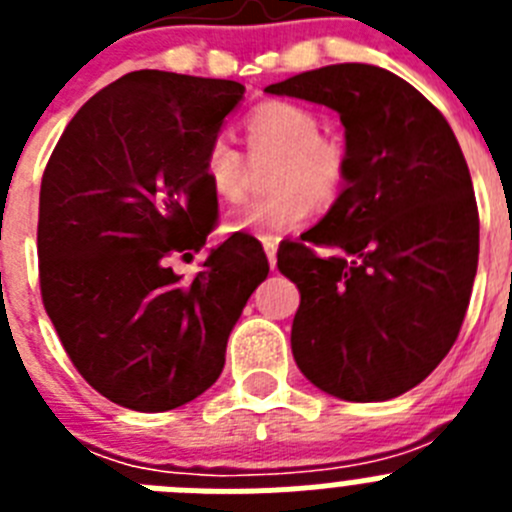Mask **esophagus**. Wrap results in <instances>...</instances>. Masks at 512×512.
Returning <instances> with one entry per match:
<instances>
[{
	"mask_svg": "<svg viewBox=\"0 0 512 512\" xmlns=\"http://www.w3.org/2000/svg\"><path fill=\"white\" fill-rule=\"evenodd\" d=\"M261 246H264L266 259H269V266L274 269V266H277V246H279V243L274 241V238H261Z\"/></svg>",
	"mask_w": 512,
	"mask_h": 512,
	"instance_id": "34e87169",
	"label": "esophagus"
}]
</instances>
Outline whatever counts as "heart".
Masks as SVG:
<instances>
[{"instance_id": "heart-1", "label": "heart", "mask_w": 512, "mask_h": 512, "mask_svg": "<svg viewBox=\"0 0 512 512\" xmlns=\"http://www.w3.org/2000/svg\"><path fill=\"white\" fill-rule=\"evenodd\" d=\"M251 156L274 153L269 192L259 200L235 205L225 230L279 238L300 228L315 205H330L348 179V151L343 140L320 133L318 115L297 102L271 99L253 107L243 120ZM202 179L220 200H238L246 184V158L225 135L210 140L202 158Z\"/></svg>"}]
</instances>
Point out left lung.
<instances>
[{
  "label": "left lung",
  "mask_w": 512,
  "mask_h": 512,
  "mask_svg": "<svg viewBox=\"0 0 512 512\" xmlns=\"http://www.w3.org/2000/svg\"><path fill=\"white\" fill-rule=\"evenodd\" d=\"M266 92L325 104L346 128V189L277 251L300 289L297 366L348 402L413 390L454 346L477 274V200L459 140L418 89L369 63L305 71Z\"/></svg>",
  "instance_id": "left-lung-1"
}]
</instances>
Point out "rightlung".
<instances>
[{"label":"right lung","mask_w":512,"mask_h":512,"mask_svg":"<svg viewBox=\"0 0 512 512\" xmlns=\"http://www.w3.org/2000/svg\"><path fill=\"white\" fill-rule=\"evenodd\" d=\"M246 87L133 71L66 125L40 184L38 269L48 318L79 374L138 413L200 397L269 274L261 243L233 233L182 282L174 253L202 251L217 194L202 158Z\"/></svg>","instance_id":"right-lung-1"}]
</instances>
